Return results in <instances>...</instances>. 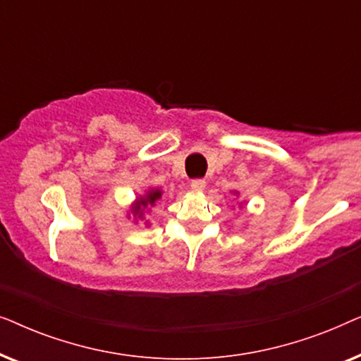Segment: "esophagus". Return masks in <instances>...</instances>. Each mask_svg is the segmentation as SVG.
I'll return each instance as SVG.
<instances>
[{
	"label": "esophagus",
	"mask_w": 361,
	"mask_h": 361,
	"mask_svg": "<svg viewBox=\"0 0 361 361\" xmlns=\"http://www.w3.org/2000/svg\"><path fill=\"white\" fill-rule=\"evenodd\" d=\"M190 189L194 192H202L205 189V180L202 179H194L190 182Z\"/></svg>",
	"instance_id": "1"
}]
</instances>
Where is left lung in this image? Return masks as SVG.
Returning <instances> with one entry per match:
<instances>
[{"mask_svg":"<svg viewBox=\"0 0 361 361\" xmlns=\"http://www.w3.org/2000/svg\"><path fill=\"white\" fill-rule=\"evenodd\" d=\"M231 194H235L236 197H238V195H240V192H238V190H233V192H231ZM240 207H243V202H241Z\"/></svg>","mask_w":361,"mask_h":361,"instance_id":"left-lung-1","label":"left lung"}]
</instances>
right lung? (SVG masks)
I'll return each instance as SVG.
<instances>
[{"label":"right lung","instance_id":"obj_1","mask_svg":"<svg viewBox=\"0 0 361 361\" xmlns=\"http://www.w3.org/2000/svg\"><path fill=\"white\" fill-rule=\"evenodd\" d=\"M162 194H164V190L159 189V187H147L145 194L137 195L136 199L131 202V205L128 207L126 219L133 220V224H140V221H142L146 226H149V220H146V214L162 199Z\"/></svg>","mask_w":361,"mask_h":361}]
</instances>
